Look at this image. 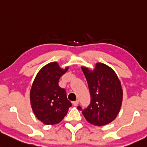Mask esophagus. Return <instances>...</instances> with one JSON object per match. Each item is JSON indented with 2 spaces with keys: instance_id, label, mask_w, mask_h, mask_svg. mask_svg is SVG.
<instances>
[{
  "instance_id": "1",
  "label": "esophagus",
  "mask_w": 147,
  "mask_h": 147,
  "mask_svg": "<svg viewBox=\"0 0 147 147\" xmlns=\"http://www.w3.org/2000/svg\"><path fill=\"white\" fill-rule=\"evenodd\" d=\"M72 103H73L74 106H78V103H79V101H78V100H76V101H75L72 102Z\"/></svg>"
}]
</instances>
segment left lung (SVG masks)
Wrapping results in <instances>:
<instances>
[{
  "label": "left lung",
  "mask_w": 147,
  "mask_h": 147,
  "mask_svg": "<svg viewBox=\"0 0 147 147\" xmlns=\"http://www.w3.org/2000/svg\"><path fill=\"white\" fill-rule=\"evenodd\" d=\"M91 95L90 104L82 111L89 123L101 126L111 123L118 115L123 100V90L115 72L106 65L96 63L93 71L82 67Z\"/></svg>",
  "instance_id": "left-lung-1"
}]
</instances>
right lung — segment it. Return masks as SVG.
<instances>
[{
    "mask_svg": "<svg viewBox=\"0 0 147 147\" xmlns=\"http://www.w3.org/2000/svg\"><path fill=\"white\" fill-rule=\"evenodd\" d=\"M68 67L61 69L57 63L44 66L37 74L30 92L32 110L40 121L46 125L60 123L66 115L72 103L66 91L60 87V78Z\"/></svg>",
    "mask_w": 147,
    "mask_h": 147,
    "instance_id": "obj_1",
    "label": "right lung"
}]
</instances>
